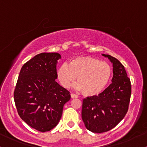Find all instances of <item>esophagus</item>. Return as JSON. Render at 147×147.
Returning a JSON list of instances; mask_svg holds the SVG:
<instances>
[{
  "label": "esophagus",
  "instance_id": "34e87169",
  "mask_svg": "<svg viewBox=\"0 0 147 147\" xmlns=\"http://www.w3.org/2000/svg\"><path fill=\"white\" fill-rule=\"evenodd\" d=\"M71 98L72 99H76V98H77V97H78V96H77V95H75V94H72V93H71Z\"/></svg>",
  "mask_w": 147,
  "mask_h": 147
}]
</instances>
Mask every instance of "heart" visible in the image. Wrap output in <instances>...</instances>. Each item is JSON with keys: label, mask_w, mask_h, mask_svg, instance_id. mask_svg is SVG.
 <instances>
[{"label": "heart", "mask_w": 147, "mask_h": 147, "mask_svg": "<svg viewBox=\"0 0 147 147\" xmlns=\"http://www.w3.org/2000/svg\"><path fill=\"white\" fill-rule=\"evenodd\" d=\"M112 68L105 61L90 56L78 57L64 63L57 69V79L65 88L70 87L77 77L75 87L86 97L98 95L104 90L112 76Z\"/></svg>", "instance_id": "1"}]
</instances>
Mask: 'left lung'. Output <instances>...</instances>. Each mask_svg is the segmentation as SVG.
<instances>
[{
	"mask_svg": "<svg viewBox=\"0 0 147 147\" xmlns=\"http://www.w3.org/2000/svg\"><path fill=\"white\" fill-rule=\"evenodd\" d=\"M102 56L113 64L112 84L98 96L84 99L82 111L86 128L97 133L113 129L122 120L131 95V82L124 65L111 55L103 54Z\"/></svg>",
	"mask_w": 147,
	"mask_h": 147,
	"instance_id": "8db88e82",
	"label": "left lung"
}]
</instances>
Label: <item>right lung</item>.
<instances>
[{"label": "right lung", "instance_id": "1", "mask_svg": "<svg viewBox=\"0 0 147 147\" xmlns=\"http://www.w3.org/2000/svg\"><path fill=\"white\" fill-rule=\"evenodd\" d=\"M59 53H41L23 65L14 90V102L20 117L41 132L55 127L61 117L69 91L55 81Z\"/></svg>", "mask_w": 147, "mask_h": 147}]
</instances>
